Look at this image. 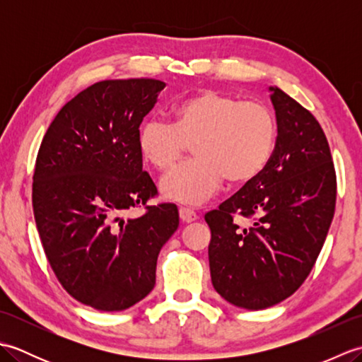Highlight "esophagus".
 Segmentation results:
<instances>
[{"instance_id": "34e87169", "label": "esophagus", "mask_w": 362, "mask_h": 362, "mask_svg": "<svg viewBox=\"0 0 362 362\" xmlns=\"http://www.w3.org/2000/svg\"><path fill=\"white\" fill-rule=\"evenodd\" d=\"M179 216L183 222H187V224H189V222H194L197 219L196 211L191 209H185V206H182V209L179 210Z\"/></svg>"}]
</instances>
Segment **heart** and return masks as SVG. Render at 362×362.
<instances>
[{
    "mask_svg": "<svg viewBox=\"0 0 362 362\" xmlns=\"http://www.w3.org/2000/svg\"><path fill=\"white\" fill-rule=\"evenodd\" d=\"M174 122L148 118L138 130L141 157L158 171L173 169L193 144L194 160L160 182L168 201L201 205L227 177L245 183L263 171L276 143V119L267 105L202 90L173 109Z\"/></svg>",
    "mask_w": 362,
    "mask_h": 362,
    "instance_id": "obj_1",
    "label": "heart"
}]
</instances>
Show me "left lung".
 Returning <instances> with one entry per match:
<instances>
[{
    "label": "left lung",
    "instance_id": "left-lung-1",
    "mask_svg": "<svg viewBox=\"0 0 362 362\" xmlns=\"http://www.w3.org/2000/svg\"><path fill=\"white\" fill-rule=\"evenodd\" d=\"M276 143L267 166L219 210L211 230V283L228 303L264 310L294 294L316 263L336 205V173L317 119L279 87H269ZM236 216L252 219L240 228Z\"/></svg>",
    "mask_w": 362,
    "mask_h": 362
}]
</instances>
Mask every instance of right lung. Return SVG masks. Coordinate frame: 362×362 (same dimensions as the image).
<instances>
[{
	"label": "right lung",
	"mask_w": 362,
	"mask_h": 362,
	"mask_svg": "<svg viewBox=\"0 0 362 362\" xmlns=\"http://www.w3.org/2000/svg\"><path fill=\"white\" fill-rule=\"evenodd\" d=\"M165 86L93 83L60 109L38 149L33 206L46 258L68 294L99 311L149 294L160 249L179 227L174 204L124 218L157 194L136 138Z\"/></svg>",
	"instance_id": "obj_1"
}]
</instances>
